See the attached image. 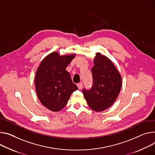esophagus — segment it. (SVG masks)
<instances>
[{
    "label": "esophagus",
    "instance_id": "obj_1",
    "mask_svg": "<svg viewBox=\"0 0 155 155\" xmlns=\"http://www.w3.org/2000/svg\"><path fill=\"white\" fill-rule=\"evenodd\" d=\"M77 87L79 90H81L83 88V84L81 83H79L77 84Z\"/></svg>",
    "mask_w": 155,
    "mask_h": 155
}]
</instances>
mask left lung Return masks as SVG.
<instances>
[{
	"label": "left lung",
	"mask_w": 155,
	"mask_h": 155,
	"mask_svg": "<svg viewBox=\"0 0 155 155\" xmlns=\"http://www.w3.org/2000/svg\"><path fill=\"white\" fill-rule=\"evenodd\" d=\"M91 68L93 84L83 94L89 107L96 112L103 111L115 102L122 87V77L115 65L106 56L97 52Z\"/></svg>",
	"instance_id": "1"
}]
</instances>
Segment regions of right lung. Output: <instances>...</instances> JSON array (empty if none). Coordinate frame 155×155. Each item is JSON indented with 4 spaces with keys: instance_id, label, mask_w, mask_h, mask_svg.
I'll return each instance as SVG.
<instances>
[{
    "instance_id": "add662e5",
    "label": "right lung",
    "mask_w": 155,
    "mask_h": 155,
    "mask_svg": "<svg viewBox=\"0 0 155 155\" xmlns=\"http://www.w3.org/2000/svg\"><path fill=\"white\" fill-rule=\"evenodd\" d=\"M75 54L60 55L54 52L41 61L35 75V87L41 104L48 109H62L70 95L78 89L65 68Z\"/></svg>"
}]
</instances>
